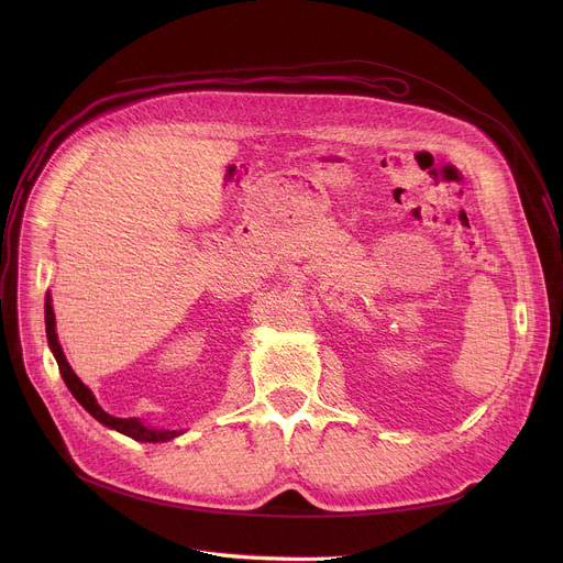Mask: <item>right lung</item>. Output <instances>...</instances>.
I'll return each instance as SVG.
<instances>
[{"mask_svg":"<svg viewBox=\"0 0 563 563\" xmlns=\"http://www.w3.org/2000/svg\"><path fill=\"white\" fill-rule=\"evenodd\" d=\"M44 318H46L48 345H51V350H53V354H55V361H57V365H59V374H62L66 387L70 389V394L79 400V406H82L93 419H98L102 426H109V428H113V430H118V432H122V434H126V437H131V439H135V441H146V443L169 441V439H174V437L180 434V432H176V430H151V428L142 426L137 419H115V417L107 415V412L98 406V400H96V396L91 394V389L75 376V372L70 369V365H68L66 358H64V352H62V347H59V343H57V334H55V313H53V307H51V296H46Z\"/></svg>","mask_w":563,"mask_h":563,"instance_id":"add662e5","label":"right lung"}]
</instances>
